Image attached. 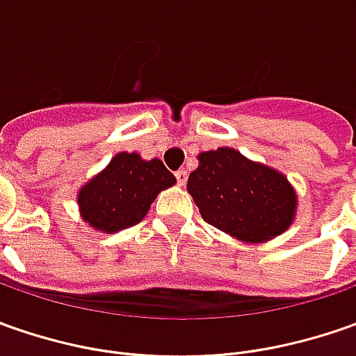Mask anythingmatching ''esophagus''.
<instances>
[{
  "label": "esophagus",
  "instance_id": "obj_1",
  "mask_svg": "<svg viewBox=\"0 0 356 356\" xmlns=\"http://www.w3.org/2000/svg\"><path fill=\"white\" fill-rule=\"evenodd\" d=\"M176 180H178V184L184 186L186 180H188V172H186V170H178V172H176Z\"/></svg>",
  "mask_w": 356,
  "mask_h": 356
}]
</instances>
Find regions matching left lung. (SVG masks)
<instances>
[{"label":"left lung","instance_id":"1","mask_svg":"<svg viewBox=\"0 0 356 356\" xmlns=\"http://www.w3.org/2000/svg\"><path fill=\"white\" fill-rule=\"evenodd\" d=\"M186 188L204 222L245 243L277 238L297 216V192L287 176L229 146L200 152Z\"/></svg>","mask_w":356,"mask_h":356}]
</instances>
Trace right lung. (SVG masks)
I'll use <instances>...</instances> for the list:
<instances>
[{
  "mask_svg": "<svg viewBox=\"0 0 356 356\" xmlns=\"http://www.w3.org/2000/svg\"><path fill=\"white\" fill-rule=\"evenodd\" d=\"M176 184L162 160L118 152L99 174L79 188L81 220L101 234H117L143 222L156 196Z\"/></svg>",
  "mask_w": 356,
  "mask_h": 356,
  "instance_id": "right-lung-1",
  "label": "right lung"
}]
</instances>
